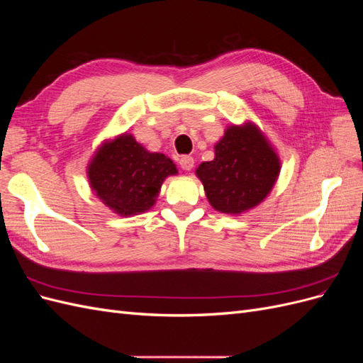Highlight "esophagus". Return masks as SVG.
Segmentation results:
<instances>
[{"instance_id": "34e87169", "label": "esophagus", "mask_w": 363, "mask_h": 363, "mask_svg": "<svg viewBox=\"0 0 363 363\" xmlns=\"http://www.w3.org/2000/svg\"><path fill=\"white\" fill-rule=\"evenodd\" d=\"M194 157L191 156H182L180 157V167L184 169V171H191L194 168Z\"/></svg>"}]
</instances>
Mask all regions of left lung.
Masks as SVG:
<instances>
[{"label": "left lung", "instance_id": "obj_1", "mask_svg": "<svg viewBox=\"0 0 363 363\" xmlns=\"http://www.w3.org/2000/svg\"><path fill=\"white\" fill-rule=\"evenodd\" d=\"M206 196L223 213H242L267 199L280 160L255 124L232 125L215 145V159L196 168Z\"/></svg>", "mask_w": 363, "mask_h": 363}]
</instances>
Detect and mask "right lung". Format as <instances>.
Wrapping results in <instances>:
<instances>
[{"label": "right lung", "instance_id": "1", "mask_svg": "<svg viewBox=\"0 0 363 363\" xmlns=\"http://www.w3.org/2000/svg\"><path fill=\"white\" fill-rule=\"evenodd\" d=\"M177 174L171 159L150 152L131 135L106 142L87 167L92 191L119 215H138L155 206L163 180Z\"/></svg>", "mask_w": 363, "mask_h": 363}]
</instances>
